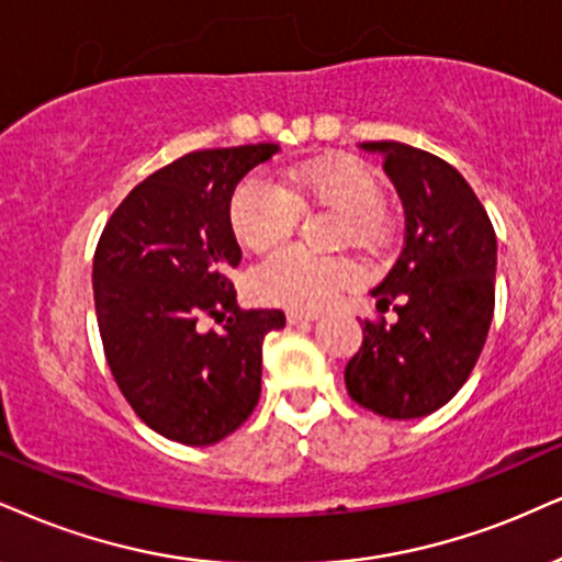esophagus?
Listing matches in <instances>:
<instances>
[{
    "label": "esophagus",
    "instance_id": "esophagus-1",
    "mask_svg": "<svg viewBox=\"0 0 562 562\" xmlns=\"http://www.w3.org/2000/svg\"><path fill=\"white\" fill-rule=\"evenodd\" d=\"M317 313H302V310H289L286 313V321H289V325H296V323H313V321H317Z\"/></svg>",
    "mask_w": 562,
    "mask_h": 562
}]
</instances>
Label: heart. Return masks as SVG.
<instances>
[{"mask_svg": "<svg viewBox=\"0 0 562 562\" xmlns=\"http://www.w3.org/2000/svg\"><path fill=\"white\" fill-rule=\"evenodd\" d=\"M302 207H330L344 213V239L359 247L378 249L385 245L387 221L380 211L383 187L372 169L355 158H315L286 171L281 182L268 175H249L234 190L228 218L241 245L262 252L292 237ZM359 279L362 268L355 260L286 247L255 268L252 292L266 304L317 310Z\"/></svg>", "mask_w": 562, "mask_h": 562, "instance_id": "heart-1", "label": "heart"}]
</instances>
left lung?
Returning <instances> with one entry per match:
<instances>
[{
    "label": "left lung",
    "instance_id": "8db88e82",
    "mask_svg": "<svg viewBox=\"0 0 562 562\" xmlns=\"http://www.w3.org/2000/svg\"><path fill=\"white\" fill-rule=\"evenodd\" d=\"M406 213L404 249L372 296L398 302V321H364V341L344 380L359 406L387 419L438 412L472 375L495 310L497 239L493 221L459 171L412 145L380 140Z\"/></svg>",
    "mask_w": 562,
    "mask_h": 562
}]
</instances>
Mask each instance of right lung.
Segmentation results:
<instances>
[{
  "label": "right lung",
  "instance_id": "add662e5",
  "mask_svg": "<svg viewBox=\"0 0 562 562\" xmlns=\"http://www.w3.org/2000/svg\"><path fill=\"white\" fill-rule=\"evenodd\" d=\"M276 143L195 150L143 179L103 226L93 300L103 355L122 396L150 429L213 446L260 398L262 338L281 310H241L228 270L241 249L228 205ZM211 316L221 329H205Z\"/></svg>",
  "mask_w": 562,
  "mask_h": 562
}]
</instances>
